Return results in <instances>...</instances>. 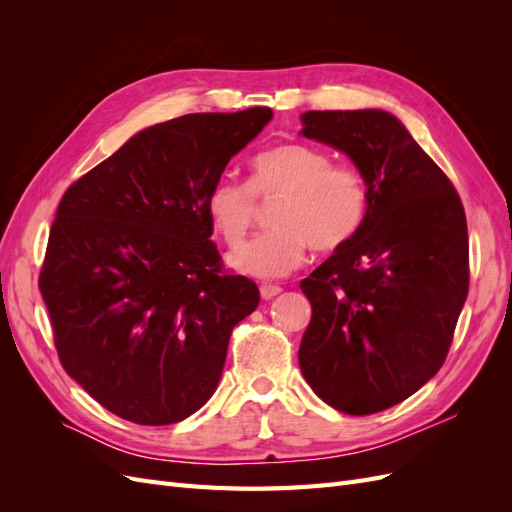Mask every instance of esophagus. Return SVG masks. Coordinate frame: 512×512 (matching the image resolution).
Returning <instances> with one entry per match:
<instances>
[{
  "mask_svg": "<svg viewBox=\"0 0 512 512\" xmlns=\"http://www.w3.org/2000/svg\"><path fill=\"white\" fill-rule=\"evenodd\" d=\"M280 292H282V288H280V286H271V284L260 286V297L265 299V301H269V299L277 297V294H280Z\"/></svg>",
  "mask_w": 512,
  "mask_h": 512,
  "instance_id": "1",
  "label": "esophagus"
}]
</instances>
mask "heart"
<instances>
[{
    "label": "heart",
    "instance_id": "b5f03b06",
    "mask_svg": "<svg viewBox=\"0 0 512 512\" xmlns=\"http://www.w3.org/2000/svg\"><path fill=\"white\" fill-rule=\"evenodd\" d=\"M250 181L230 175L215 179L205 198V211L220 239L237 247L258 220V200L273 203L271 224L254 241L230 256L239 273L277 280L299 269L309 247L333 252L359 235L369 211L363 175L350 166H335L329 153L288 143L258 153Z\"/></svg>",
    "mask_w": 512,
    "mask_h": 512
}]
</instances>
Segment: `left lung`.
<instances>
[{"label": "left lung", "instance_id": "8db88e82", "mask_svg": "<svg viewBox=\"0 0 512 512\" xmlns=\"http://www.w3.org/2000/svg\"><path fill=\"white\" fill-rule=\"evenodd\" d=\"M301 134L359 168L367 220L301 282L312 320L301 374L331 408L365 416L408 399L442 367L468 297L466 211L440 166L380 108L307 111Z\"/></svg>", "mask_w": 512, "mask_h": 512}]
</instances>
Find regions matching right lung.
<instances>
[{
	"label": "right lung",
	"mask_w": 512,
	"mask_h": 512,
	"mask_svg": "<svg viewBox=\"0 0 512 512\" xmlns=\"http://www.w3.org/2000/svg\"><path fill=\"white\" fill-rule=\"evenodd\" d=\"M271 117L256 106L156 123L61 198L40 292L61 365L108 412L170 425L218 389L260 292L222 273L205 198Z\"/></svg>",
	"instance_id": "obj_1"
}]
</instances>
